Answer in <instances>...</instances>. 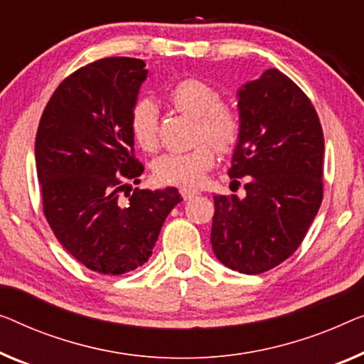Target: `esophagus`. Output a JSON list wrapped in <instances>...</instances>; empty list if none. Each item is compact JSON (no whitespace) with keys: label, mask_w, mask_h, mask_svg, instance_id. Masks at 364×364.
Segmentation results:
<instances>
[{"label":"esophagus","mask_w":364,"mask_h":364,"mask_svg":"<svg viewBox=\"0 0 364 364\" xmlns=\"http://www.w3.org/2000/svg\"><path fill=\"white\" fill-rule=\"evenodd\" d=\"M180 193L183 194L184 199H191V198L198 196V194H199L198 189H189V188H181Z\"/></svg>","instance_id":"1"}]
</instances>
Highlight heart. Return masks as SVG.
Wrapping results in <instances>:
<instances>
[{"label":"heart","mask_w":364,"mask_h":364,"mask_svg":"<svg viewBox=\"0 0 364 364\" xmlns=\"http://www.w3.org/2000/svg\"><path fill=\"white\" fill-rule=\"evenodd\" d=\"M168 100L178 109L196 117V135L208 139L217 150L229 151L242 134V119L229 106L220 105V95L213 85L199 78L180 80L168 90ZM130 132L140 149L154 151L159 145V112L150 100H142L130 112ZM210 143V144H211ZM208 142H200L184 154H165L151 165L155 180L161 184L196 188L205 173L215 164V150Z\"/></svg>","instance_id":"heart-1"}]
</instances>
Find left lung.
Masks as SVG:
<instances>
[{
	"label": "left lung",
	"mask_w": 364,
	"mask_h": 364,
	"mask_svg": "<svg viewBox=\"0 0 364 364\" xmlns=\"http://www.w3.org/2000/svg\"><path fill=\"white\" fill-rule=\"evenodd\" d=\"M242 134L230 178H247L245 198L214 196L210 243L217 259L259 274L297 250L322 203L323 134L312 102L269 68L237 91Z\"/></svg>",
	"instance_id": "obj_1"
}]
</instances>
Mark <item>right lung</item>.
I'll return each instance as SVG.
<instances>
[{
	"label": "right lung",
	"mask_w": 364,
	"mask_h": 364,
	"mask_svg": "<svg viewBox=\"0 0 364 364\" xmlns=\"http://www.w3.org/2000/svg\"><path fill=\"white\" fill-rule=\"evenodd\" d=\"M149 77L139 58L109 57L65 78L41 117L36 168L43 214L73 258L101 274L142 267L161 225L183 200L176 188L119 193L139 183L130 112ZM132 189V188H130Z\"/></svg>",
	"instance_id": "right-lung-1"
}]
</instances>
